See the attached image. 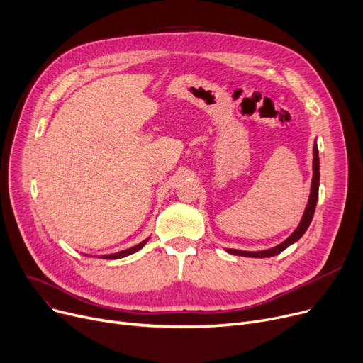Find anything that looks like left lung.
<instances>
[{
  "label": "left lung",
  "instance_id": "8db88e82",
  "mask_svg": "<svg viewBox=\"0 0 363 363\" xmlns=\"http://www.w3.org/2000/svg\"><path fill=\"white\" fill-rule=\"evenodd\" d=\"M313 181H312V191H311V197H309V203H308V207L306 211H304V215H303V219L298 225L297 230L285 240L284 242H281L279 245L274 247V249H269V250H263V252H241V250H234V249H228L226 252L231 253V255H235V256H244V257H272V256H277L279 255L281 252H284L285 249H287L289 245H291L293 242H296L297 240L301 238V235L306 233V230L309 228L312 219H313V215H315V208H316V203H318V193H319V156H318V147L315 145L313 147Z\"/></svg>",
  "mask_w": 363,
  "mask_h": 363
}]
</instances>
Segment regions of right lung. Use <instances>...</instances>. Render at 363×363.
Returning a JSON list of instances; mask_svg holds the SVG:
<instances>
[{
	"mask_svg": "<svg viewBox=\"0 0 363 363\" xmlns=\"http://www.w3.org/2000/svg\"><path fill=\"white\" fill-rule=\"evenodd\" d=\"M145 242H147V240H145V241H143V242H140V244H137V245L130 247V249H128V250H123V252H118V253H114V255H104V256H101V257H103V259H121V257L129 256V255H132V253L138 252L140 249H143V247L145 245Z\"/></svg>",
	"mask_w": 363,
	"mask_h": 363,
	"instance_id": "right-lung-1",
	"label": "right lung"
}]
</instances>
